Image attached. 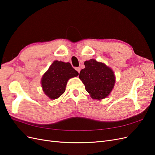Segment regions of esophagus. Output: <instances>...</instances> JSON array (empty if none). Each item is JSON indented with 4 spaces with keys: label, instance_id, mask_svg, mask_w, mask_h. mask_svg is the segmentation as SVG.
Here are the masks:
<instances>
[{
    "label": "esophagus",
    "instance_id": "obj_1",
    "mask_svg": "<svg viewBox=\"0 0 155 155\" xmlns=\"http://www.w3.org/2000/svg\"><path fill=\"white\" fill-rule=\"evenodd\" d=\"M76 70H77V71L79 73V72H80V68H79V67H77V68H76Z\"/></svg>",
    "mask_w": 155,
    "mask_h": 155
}]
</instances>
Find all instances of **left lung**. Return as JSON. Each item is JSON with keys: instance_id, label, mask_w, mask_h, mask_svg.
Instances as JSON below:
<instances>
[{"instance_id": "8db88e82", "label": "left lung", "mask_w": 155, "mask_h": 155, "mask_svg": "<svg viewBox=\"0 0 155 155\" xmlns=\"http://www.w3.org/2000/svg\"><path fill=\"white\" fill-rule=\"evenodd\" d=\"M84 64L85 68L81 70L79 78L85 85L86 91L94 100L107 97L115 84L114 72L105 64L95 59L86 61Z\"/></svg>"}]
</instances>
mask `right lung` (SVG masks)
Segmentation results:
<instances>
[{"label": "right lung", "mask_w": 155, "mask_h": 155, "mask_svg": "<svg viewBox=\"0 0 155 155\" xmlns=\"http://www.w3.org/2000/svg\"><path fill=\"white\" fill-rule=\"evenodd\" d=\"M78 75L70 63L54 61L42 77L43 91L50 99H57L64 92L68 79Z\"/></svg>", "instance_id": "obj_1"}]
</instances>
